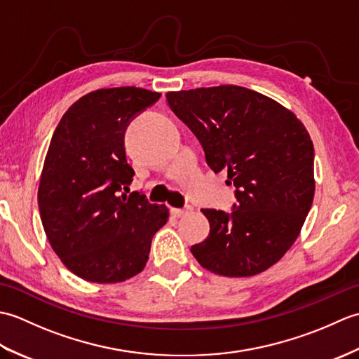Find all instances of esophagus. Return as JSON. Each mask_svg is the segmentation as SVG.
I'll return each instance as SVG.
<instances>
[{"instance_id": "1", "label": "esophagus", "mask_w": 359, "mask_h": 359, "mask_svg": "<svg viewBox=\"0 0 359 359\" xmlns=\"http://www.w3.org/2000/svg\"><path fill=\"white\" fill-rule=\"evenodd\" d=\"M191 211H193L191 207H185V208H171V215H172L174 217H182V216H185V215H188V212H191Z\"/></svg>"}]
</instances>
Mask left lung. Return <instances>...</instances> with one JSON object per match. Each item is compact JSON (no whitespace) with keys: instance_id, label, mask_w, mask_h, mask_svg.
I'll list each match as a JSON object with an SVG mask.
<instances>
[{"instance_id":"8db88e82","label":"left lung","mask_w":359,"mask_h":359,"mask_svg":"<svg viewBox=\"0 0 359 359\" xmlns=\"http://www.w3.org/2000/svg\"><path fill=\"white\" fill-rule=\"evenodd\" d=\"M215 172L236 187L231 212L202 210L208 238L191 247L203 269L245 278L276 264L301 233L315 196V151L302 121L270 97L224 85L166 94Z\"/></svg>"}]
</instances>
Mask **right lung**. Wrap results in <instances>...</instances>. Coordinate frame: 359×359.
I'll use <instances>...</instances> for the list:
<instances>
[{"mask_svg": "<svg viewBox=\"0 0 359 359\" xmlns=\"http://www.w3.org/2000/svg\"><path fill=\"white\" fill-rule=\"evenodd\" d=\"M160 98L148 89H97L75 102L52 135L38 187V208L50 247L67 270L97 284L139 274L151 241L170 212L131 185L125 131Z\"/></svg>", "mask_w": 359, "mask_h": 359, "instance_id": "obj_1", "label": "right lung"}]
</instances>
